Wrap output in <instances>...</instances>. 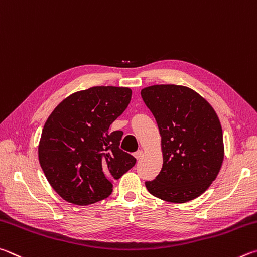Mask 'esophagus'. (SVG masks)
Returning a JSON list of instances; mask_svg holds the SVG:
<instances>
[{
  "mask_svg": "<svg viewBox=\"0 0 257 257\" xmlns=\"http://www.w3.org/2000/svg\"><path fill=\"white\" fill-rule=\"evenodd\" d=\"M142 155H143V151L142 150H138L137 152H134V157H136L137 159H140L141 157H142Z\"/></svg>",
  "mask_w": 257,
  "mask_h": 257,
  "instance_id": "obj_1",
  "label": "esophagus"
}]
</instances>
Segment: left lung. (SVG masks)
I'll return each instance as SVG.
<instances>
[{"label":"left lung","instance_id":"1","mask_svg":"<svg viewBox=\"0 0 257 257\" xmlns=\"http://www.w3.org/2000/svg\"><path fill=\"white\" fill-rule=\"evenodd\" d=\"M161 136L164 164L147 190L158 199L185 203L208 190L223 161V136L212 106L187 87L157 84L141 90Z\"/></svg>","mask_w":257,"mask_h":257}]
</instances>
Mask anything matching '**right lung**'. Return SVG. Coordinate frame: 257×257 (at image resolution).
<instances>
[{
  "label": "right lung",
  "instance_id": "right-lung-1",
  "mask_svg": "<svg viewBox=\"0 0 257 257\" xmlns=\"http://www.w3.org/2000/svg\"><path fill=\"white\" fill-rule=\"evenodd\" d=\"M132 90L92 87L65 98L46 120L38 158L58 195L76 205L109 196L112 181L128 172L137 159L119 149L121 131L109 126L127 108Z\"/></svg>",
  "mask_w": 257,
  "mask_h": 257
}]
</instances>
